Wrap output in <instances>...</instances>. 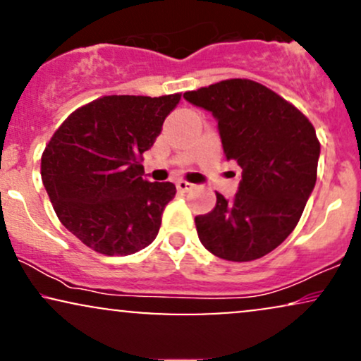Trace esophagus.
I'll use <instances>...</instances> for the list:
<instances>
[{
    "instance_id": "obj_1",
    "label": "esophagus",
    "mask_w": 361,
    "mask_h": 361,
    "mask_svg": "<svg viewBox=\"0 0 361 361\" xmlns=\"http://www.w3.org/2000/svg\"><path fill=\"white\" fill-rule=\"evenodd\" d=\"M176 188H178V192L186 193V192H190V190H193L195 185L188 183V181H185V180H178L176 181Z\"/></svg>"
}]
</instances>
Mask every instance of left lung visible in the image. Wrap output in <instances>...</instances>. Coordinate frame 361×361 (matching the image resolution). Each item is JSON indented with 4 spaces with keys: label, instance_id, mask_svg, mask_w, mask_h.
Segmentation results:
<instances>
[{
    "label": "left lung",
    "instance_id": "left-lung-1",
    "mask_svg": "<svg viewBox=\"0 0 361 361\" xmlns=\"http://www.w3.org/2000/svg\"><path fill=\"white\" fill-rule=\"evenodd\" d=\"M183 98L212 111L224 154L243 169L233 200L215 193L212 212L195 217L198 239L227 261L268 255L295 229L316 185V128L292 103L251 80L215 82Z\"/></svg>",
    "mask_w": 361,
    "mask_h": 361
}]
</instances>
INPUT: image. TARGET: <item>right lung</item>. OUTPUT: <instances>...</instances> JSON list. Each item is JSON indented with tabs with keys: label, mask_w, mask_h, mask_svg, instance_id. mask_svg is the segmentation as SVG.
Listing matches in <instances>:
<instances>
[{
	"label": "right lung",
	"mask_w": 361,
	"mask_h": 361,
	"mask_svg": "<svg viewBox=\"0 0 361 361\" xmlns=\"http://www.w3.org/2000/svg\"><path fill=\"white\" fill-rule=\"evenodd\" d=\"M181 94H111L73 111L45 146L40 175L62 226L106 256L149 246L176 186L144 180V151Z\"/></svg>",
	"instance_id": "add662e5"
}]
</instances>
